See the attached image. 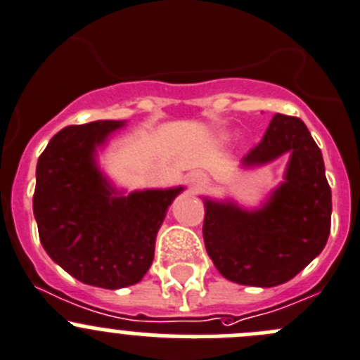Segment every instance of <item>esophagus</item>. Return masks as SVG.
I'll list each match as a JSON object with an SVG mask.
<instances>
[{
	"instance_id": "34e87169",
	"label": "esophagus",
	"mask_w": 360,
	"mask_h": 360,
	"mask_svg": "<svg viewBox=\"0 0 360 360\" xmlns=\"http://www.w3.org/2000/svg\"><path fill=\"white\" fill-rule=\"evenodd\" d=\"M188 181H190V184L195 188V190H199V188H202L204 184H206L207 179L202 172H193L190 177H188Z\"/></svg>"
}]
</instances>
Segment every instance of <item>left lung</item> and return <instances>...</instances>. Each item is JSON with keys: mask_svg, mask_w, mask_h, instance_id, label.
Listing matches in <instances>:
<instances>
[{"mask_svg": "<svg viewBox=\"0 0 360 360\" xmlns=\"http://www.w3.org/2000/svg\"><path fill=\"white\" fill-rule=\"evenodd\" d=\"M284 153H291L286 181L261 210L204 200L207 256L236 284L271 288L291 281L323 250L330 234L332 193L323 156L300 119L275 113L243 163L263 165Z\"/></svg>", "mask_w": 360, "mask_h": 360, "instance_id": "left-lung-1", "label": "left lung"}]
</instances>
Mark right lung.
<instances>
[{"label": "right lung", "mask_w": 360, "mask_h": 360, "mask_svg": "<svg viewBox=\"0 0 360 360\" xmlns=\"http://www.w3.org/2000/svg\"><path fill=\"white\" fill-rule=\"evenodd\" d=\"M119 120L67 126L39 156L33 214L44 250L83 284L119 290L142 281L167 207L183 188L115 197L96 165Z\"/></svg>", "instance_id": "right-lung-1"}]
</instances>
